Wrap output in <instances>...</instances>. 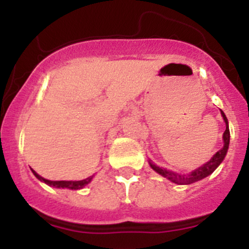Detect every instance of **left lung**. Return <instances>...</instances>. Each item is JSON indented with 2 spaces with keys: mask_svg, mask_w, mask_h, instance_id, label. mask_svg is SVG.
I'll return each mask as SVG.
<instances>
[{
  "mask_svg": "<svg viewBox=\"0 0 249 249\" xmlns=\"http://www.w3.org/2000/svg\"><path fill=\"white\" fill-rule=\"evenodd\" d=\"M220 113H222V117H223V119H224L225 125H227L224 134H223L224 145H223L222 149L218 150V152L215 153L212 158H211L210 161H207L206 164H203L202 166L197 167L196 170H194V171L188 173V175H180V173L170 171V170H166V169H162V167H159V166H157V165H154L149 160L150 167H152L155 172H158L159 175H161L162 177L170 179L171 182L176 183V184H192V183L197 182V180H200V179H202V178L210 176L211 173L214 171L218 166H219L220 162L224 160L225 155H227V152H228V148H229V142H230L229 124H228V119H227V117H225L224 112H223V110H220Z\"/></svg>",
  "mask_w": 249,
  "mask_h": 249,
  "instance_id": "8db88e82",
  "label": "left lung"
}]
</instances>
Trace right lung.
<instances>
[{
  "mask_svg": "<svg viewBox=\"0 0 249 249\" xmlns=\"http://www.w3.org/2000/svg\"><path fill=\"white\" fill-rule=\"evenodd\" d=\"M32 173H34L39 180H42V182H44L46 184L50 185V187L67 188V189H72V190L82 189V188H84L85 185L89 184V183L91 182L92 177H94V176H90V177L85 178V179L83 180H49V179H46V178L41 177V176H39L38 173H36V171H34V170H32Z\"/></svg>",
  "mask_w": 249,
  "mask_h": 249,
  "instance_id": "right-lung-1",
  "label": "right lung"
}]
</instances>
